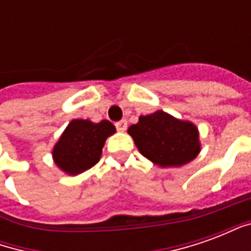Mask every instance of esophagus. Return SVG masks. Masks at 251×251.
Wrapping results in <instances>:
<instances>
[{
	"label": "esophagus",
	"instance_id": "obj_1",
	"mask_svg": "<svg viewBox=\"0 0 251 251\" xmlns=\"http://www.w3.org/2000/svg\"><path fill=\"white\" fill-rule=\"evenodd\" d=\"M115 127L118 131H125L126 127H127V121L126 120H121L118 122H115Z\"/></svg>",
	"mask_w": 251,
	"mask_h": 251
}]
</instances>
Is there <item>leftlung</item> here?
Instances as JSON below:
<instances>
[{"label": "left lung", "instance_id": "1", "mask_svg": "<svg viewBox=\"0 0 251 251\" xmlns=\"http://www.w3.org/2000/svg\"><path fill=\"white\" fill-rule=\"evenodd\" d=\"M129 134L142 156L160 167H180L192 161L200 151L198 129L191 122L174 118L158 110L141 115Z\"/></svg>", "mask_w": 251, "mask_h": 251}]
</instances>
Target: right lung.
I'll return each mask as SVG.
<instances>
[{"instance_id":"obj_1","label":"right lung","mask_w":251,"mask_h":251,"mask_svg":"<svg viewBox=\"0 0 251 251\" xmlns=\"http://www.w3.org/2000/svg\"><path fill=\"white\" fill-rule=\"evenodd\" d=\"M114 133V125L106 120L71 121L53 148L55 163L67 174H82L98 163L106 138Z\"/></svg>"}]
</instances>
